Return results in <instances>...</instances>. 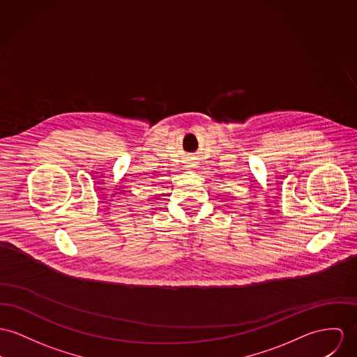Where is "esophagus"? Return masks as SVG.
Segmentation results:
<instances>
[{
	"label": "esophagus",
	"instance_id": "1",
	"mask_svg": "<svg viewBox=\"0 0 357 357\" xmlns=\"http://www.w3.org/2000/svg\"><path fill=\"white\" fill-rule=\"evenodd\" d=\"M192 165H188V167H192Z\"/></svg>",
	"mask_w": 357,
	"mask_h": 357
}]
</instances>
